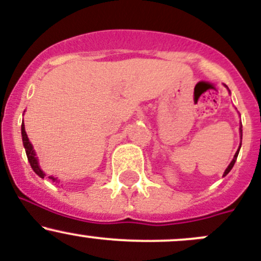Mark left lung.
<instances>
[{
    "mask_svg": "<svg viewBox=\"0 0 261 261\" xmlns=\"http://www.w3.org/2000/svg\"><path fill=\"white\" fill-rule=\"evenodd\" d=\"M240 132H241V139H243V130H241V127H240ZM240 147H241V144H240V146H239V149L236 150L235 155H233V158H232V161H231V162H230V165L227 166V168H226V170H225V172H224V177L226 176L227 173H229V172L231 171V168H232V167H233V165H235L236 158H238V154H239V150H240Z\"/></svg>",
    "mask_w": 261,
    "mask_h": 261,
    "instance_id": "obj_1",
    "label": "left lung"
}]
</instances>
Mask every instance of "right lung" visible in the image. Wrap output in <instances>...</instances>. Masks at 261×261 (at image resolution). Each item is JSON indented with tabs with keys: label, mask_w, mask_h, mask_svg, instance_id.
Masks as SVG:
<instances>
[{
	"label": "right lung",
	"mask_w": 261,
	"mask_h": 261,
	"mask_svg": "<svg viewBox=\"0 0 261 261\" xmlns=\"http://www.w3.org/2000/svg\"><path fill=\"white\" fill-rule=\"evenodd\" d=\"M21 134H22V143H23V147H25L26 155H28V160H29V162H30L31 168L34 170V172L37 174V176H40L41 178H44L46 174H45V172L42 171L41 168H40L39 161H37V157H36V153H35L34 147H32L31 142L29 141V137H28V134H26L25 124H23V122H22V124H21ZM49 178L53 179L54 182H55V181L58 182V179H56L55 177L49 176Z\"/></svg>",
	"instance_id": "obj_1"
}]
</instances>
